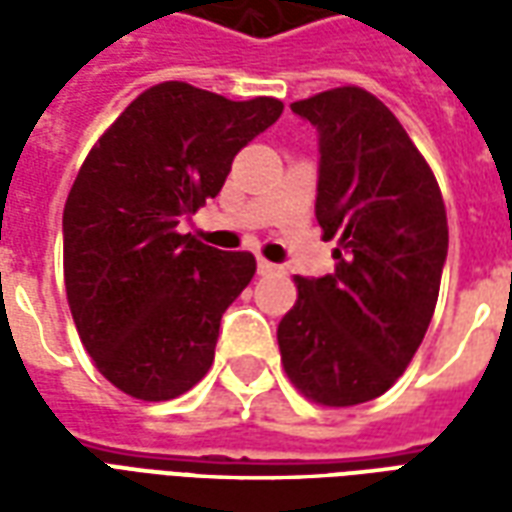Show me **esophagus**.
<instances>
[{
  "label": "esophagus",
  "instance_id": "34e87169",
  "mask_svg": "<svg viewBox=\"0 0 512 512\" xmlns=\"http://www.w3.org/2000/svg\"><path fill=\"white\" fill-rule=\"evenodd\" d=\"M277 271H279L277 263H268V260H263V257L257 260V274H277Z\"/></svg>",
  "mask_w": 512,
  "mask_h": 512
}]
</instances>
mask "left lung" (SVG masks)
I'll return each mask as SVG.
<instances>
[{
    "mask_svg": "<svg viewBox=\"0 0 512 512\" xmlns=\"http://www.w3.org/2000/svg\"><path fill=\"white\" fill-rule=\"evenodd\" d=\"M318 128L315 219L340 238L334 271L296 277L282 365L321 406L384 395L417 354L439 299L447 211L406 128L376 95L337 87L290 106Z\"/></svg>",
    "mask_w": 512,
    "mask_h": 512,
    "instance_id": "left-lung-1",
    "label": "left lung"
}]
</instances>
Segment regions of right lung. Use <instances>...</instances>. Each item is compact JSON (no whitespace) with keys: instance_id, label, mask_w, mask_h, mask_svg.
Returning a JSON list of instances; mask_svg holds the SVG:
<instances>
[{"instance_id":"add662e5","label":"right lung","mask_w":512,"mask_h":512,"mask_svg":"<svg viewBox=\"0 0 512 512\" xmlns=\"http://www.w3.org/2000/svg\"><path fill=\"white\" fill-rule=\"evenodd\" d=\"M279 115L277 98L164 82L84 158L62 213L65 290L87 354L126 395L172 400L208 373L255 257L200 244L178 224L222 191L235 153Z\"/></svg>"}]
</instances>
